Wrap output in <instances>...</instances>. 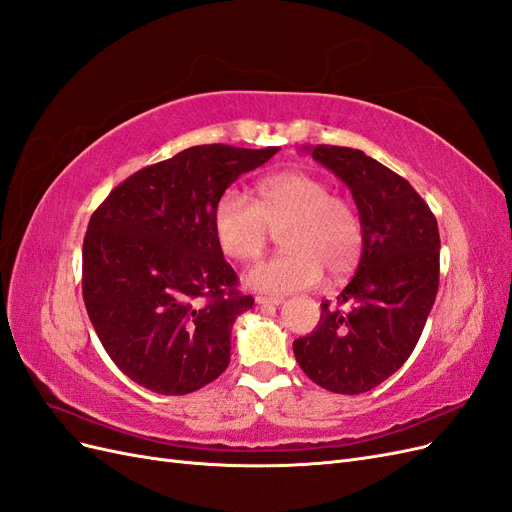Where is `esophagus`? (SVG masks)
<instances>
[{
	"mask_svg": "<svg viewBox=\"0 0 512 512\" xmlns=\"http://www.w3.org/2000/svg\"><path fill=\"white\" fill-rule=\"evenodd\" d=\"M256 303H258V305H282V303H284V297H262V294H258Z\"/></svg>",
	"mask_w": 512,
	"mask_h": 512,
	"instance_id": "esophagus-1",
	"label": "esophagus"
}]
</instances>
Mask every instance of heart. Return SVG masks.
Masks as SVG:
<instances>
[{
	"instance_id": "heart-1",
	"label": "heart",
	"mask_w": 512,
	"mask_h": 512,
	"mask_svg": "<svg viewBox=\"0 0 512 512\" xmlns=\"http://www.w3.org/2000/svg\"><path fill=\"white\" fill-rule=\"evenodd\" d=\"M271 228L284 252L260 262L245 282L254 290L284 294L316 286L324 273L337 280L359 265L363 222L350 200L305 170H284L256 185V203L226 190L213 207V237L224 256L252 262L265 250Z\"/></svg>"
}]
</instances>
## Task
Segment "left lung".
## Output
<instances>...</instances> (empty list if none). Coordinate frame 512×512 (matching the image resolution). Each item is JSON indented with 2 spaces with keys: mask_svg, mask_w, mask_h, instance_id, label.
<instances>
[{
  "mask_svg": "<svg viewBox=\"0 0 512 512\" xmlns=\"http://www.w3.org/2000/svg\"><path fill=\"white\" fill-rule=\"evenodd\" d=\"M305 149L350 188L365 243L350 284L322 301L318 327L292 350L322 389L359 395L393 376L418 344L440 282L438 222L404 177L361 149Z\"/></svg>",
  "mask_w": 512,
  "mask_h": 512,
  "instance_id": "obj_1",
  "label": "left lung"
}]
</instances>
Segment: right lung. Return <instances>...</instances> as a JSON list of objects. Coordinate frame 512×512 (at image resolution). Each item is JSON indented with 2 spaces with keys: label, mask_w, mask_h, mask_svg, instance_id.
<instances>
[{
  "label": "right lung",
  "mask_w": 512,
  "mask_h": 512,
  "mask_svg": "<svg viewBox=\"0 0 512 512\" xmlns=\"http://www.w3.org/2000/svg\"><path fill=\"white\" fill-rule=\"evenodd\" d=\"M280 147L196 145L138 170L94 211L83 299L113 363L160 395H185L230 363V333L254 299L213 237V207Z\"/></svg>",
  "instance_id": "add662e5"
}]
</instances>
